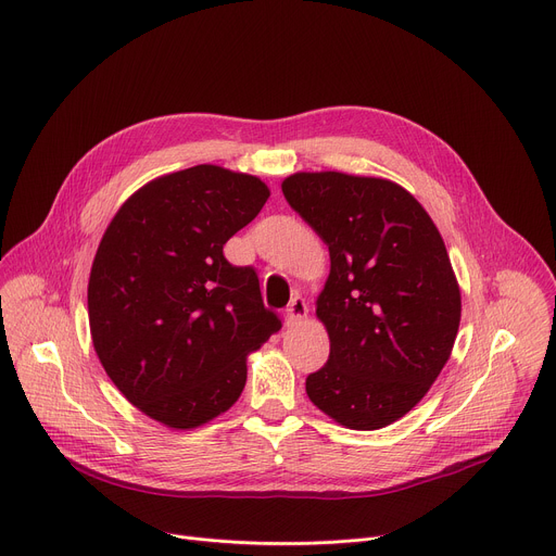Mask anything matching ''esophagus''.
<instances>
[{"mask_svg": "<svg viewBox=\"0 0 556 556\" xmlns=\"http://www.w3.org/2000/svg\"><path fill=\"white\" fill-rule=\"evenodd\" d=\"M306 314H309V304H306V300L302 295H295L289 306H287V327H295L300 320L306 318Z\"/></svg>", "mask_w": 556, "mask_h": 556, "instance_id": "1", "label": "esophagus"}]
</instances>
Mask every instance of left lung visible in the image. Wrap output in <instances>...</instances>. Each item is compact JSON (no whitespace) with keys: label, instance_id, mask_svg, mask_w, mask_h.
I'll return each mask as SVG.
<instances>
[{"label":"left lung","instance_id":"8db88e82","mask_svg":"<svg viewBox=\"0 0 556 556\" xmlns=\"http://www.w3.org/2000/svg\"><path fill=\"white\" fill-rule=\"evenodd\" d=\"M282 194L331 256L316 309L331 351L306 376V395L346 428H384L451 357L462 295L446 244L426 210L387 178L300 172L282 180Z\"/></svg>","mask_w":556,"mask_h":556}]
</instances>
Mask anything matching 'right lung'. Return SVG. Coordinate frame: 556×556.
Masks as SVG:
<instances>
[{
	"instance_id": "obj_1",
	"label": "right lung",
	"mask_w": 556,
	"mask_h": 556,
	"mask_svg": "<svg viewBox=\"0 0 556 556\" xmlns=\"http://www.w3.org/2000/svg\"><path fill=\"white\" fill-rule=\"evenodd\" d=\"M267 199L256 176L197 165L148 182L101 238L88 282L94 351L128 402L169 428L225 413L247 353L282 327L256 269L223 254Z\"/></svg>"
}]
</instances>
